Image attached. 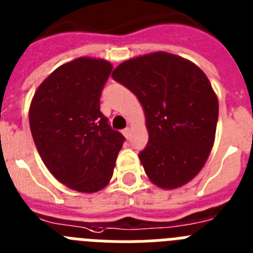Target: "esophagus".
Returning a JSON list of instances; mask_svg holds the SVG:
<instances>
[{"label":"esophagus","mask_w":253,"mask_h":253,"mask_svg":"<svg viewBox=\"0 0 253 253\" xmlns=\"http://www.w3.org/2000/svg\"><path fill=\"white\" fill-rule=\"evenodd\" d=\"M129 131H131V128H129V127H127V128L124 129V135L126 136V137H128L129 136Z\"/></svg>","instance_id":"obj_1"}]
</instances>
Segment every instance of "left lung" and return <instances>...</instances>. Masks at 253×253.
<instances>
[{"instance_id": "left-lung-1", "label": "left lung", "mask_w": 253, "mask_h": 253, "mask_svg": "<svg viewBox=\"0 0 253 253\" xmlns=\"http://www.w3.org/2000/svg\"><path fill=\"white\" fill-rule=\"evenodd\" d=\"M112 78L144 108L149 142L139 158L149 179L174 190L195 178L214 145L219 114L203 70L183 57L154 52L122 62Z\"/></svg>"}]
</instances>
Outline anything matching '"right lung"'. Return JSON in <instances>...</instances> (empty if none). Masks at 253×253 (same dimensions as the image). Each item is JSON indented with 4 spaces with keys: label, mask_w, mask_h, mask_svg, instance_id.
Wrapping results in <instances>:
<instances>
[{
    "label": "right lung",
    "mask_w": 253,
    "mask_h": 253,
    "mask_svg": "<svg viewBox=\"0 0 253 253\" xmlns=\"http://www.w3.org/2000/svg\"><path fill=\"white\" fill-rule=\"evenodd\" d=\"M112 69L102 58L79 57L57 67L30 103V131L43 163L78 192H98L109 183L125 141L99 107Z\"/></svg>",
    "instance_id": "1"
}]
</instances>
